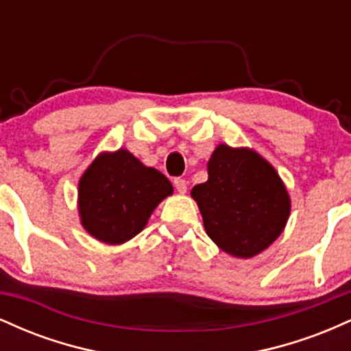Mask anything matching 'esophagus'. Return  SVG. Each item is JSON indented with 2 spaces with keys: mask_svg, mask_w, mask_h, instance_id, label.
<instances>
[{
  "mask_svg": "<svg viewBox=\"0 0 351 351\" xmlns=\"http://www.w3.org/2000/svg\"><path fill=\"white\" fill-rule=\"evenodd\" d=\"M173 184H175L176 191H178L180 195H184V193H186V189H188V183H186V181H184L183 178H176L175 181H173Z\"/></svg>",
  "mask_w": 351,
  "mask_h": 351,
  "instance_id": "34e87169",
  "label": "esophagus"
}]
</instances>
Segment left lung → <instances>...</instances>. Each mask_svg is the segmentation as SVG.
I'll list each match as a JSON object with an SVG mask.
<instances>
[{
	"mask_svg": "<svg viewBox=\"0 0 351 351\" xmlns=\"http://www.w3.org/2000/svg\"><path fill=\"white\" fill-rule=\"evenodd\" d=\"M206 234L217 247L251 259L271 245L291 216L287 188L263 155L219 143L208 160V181L191 189Z\"/></svg>",
	"mask_w": 351,
	"mask_h": 351,
	"instance_id": "obj_1",
	"label": "left lung"
}]
</instances>
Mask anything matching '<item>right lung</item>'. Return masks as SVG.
Segmentation results:
<instances>
[{
    "label": "right lung",
    "instance_id": "right-lung-1",
    "mask_svg": "<svg viewBox=\"0 0 351 351\" xmlns=\"http://www.w3.org/2000/svg\"><path fill=\"white\" fill-rule=\"evenodd\" d=\"M170 195V180L128 150L102 152L79 180L80 224L100 243L123 244L143 231L155 208Z\"/></svg>",
    "mask_w": 351,
    "mask_h": 351
}]
</instances>
